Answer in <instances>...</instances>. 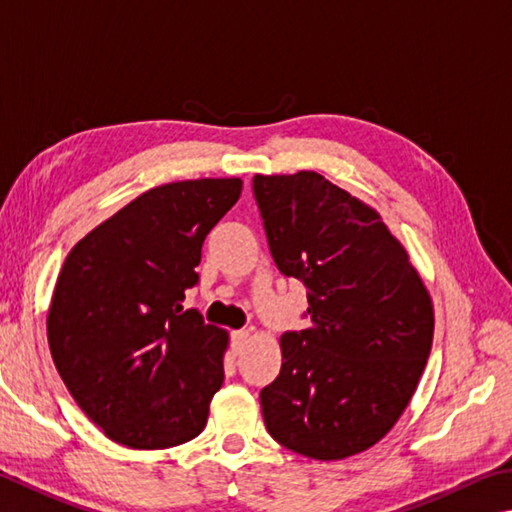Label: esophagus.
I'll return each instance as SVG.
<instances>
[{"label":"esophagus","mask_w":512,"mask_h":512,"mask_svg":"<svg viewBox=\"0 0 512 512\" xmlns=\"http://www.w3.org/2000/svg\"><path fill=\"white\" fill-rule=\"evenodd\" d=\"M248 340H250V331L248 329H239V331L232 333V347H235L237 351L244 349L248 345Z\"/></svg>","instance_id":"obj_1"}]
</instances>
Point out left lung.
Wrapping results in <instances>:
<instances>
[{"label":"left lung","mask_w":512,"mask_h":512,"mask_svg":"<svg viewBox=\"0 0 512 512\" xmlns=\"http://www.w3.org/2000/svg\"><path fill=\"white\" fill-rule=\"evenodd\" d=\"M253 190L277 268L309 291V327L280 338V376L259 394L266 430L304 457H353L412 401L432 297L378 212L322 174H255Z\"/></svg>","instance_id":"8db88e82"}]
</instances>
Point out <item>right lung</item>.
Returning a JSON list of instances; mask_svg holds the SVG:
<instances>
[{
    "label": "right lung",
    "mask_w": 512,
    "mask_h": 512,
    "mask_svg": "<svg viewBox=\"0 0 512 512\" xmlns=\"http://www.w3.org/2000/svg\"><path fill=\"white\" fill-rule=\"evenodd\" d=\"M241 179L165 183L71 248L46 336L64 385L105 436L165 450L199 436L224 383L228 331L183 309L201 246Z\"/></svg>",
    "instance_id": "1"
}]
</instances>
